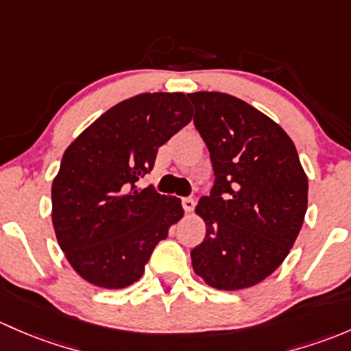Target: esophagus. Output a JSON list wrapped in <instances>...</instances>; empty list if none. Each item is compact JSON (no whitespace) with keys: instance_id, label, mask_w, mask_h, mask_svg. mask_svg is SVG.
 Returning <instances> with one entry per match:
<instances>
[{"instance_id":"obj_1","label":"esophagus","mask_w":351,"mask_h":351,"mask_svg":"<svg viewBox=\"0 0 351 351\" xmlns=\"http://www.w3.org/2000/svg\"><path fill=\"white\" fill-rule=\"evenodd\" d=\"M194 206H196V201H194L193 197H184L182 199V208L186 213H193Z\"/></svg>"}]
</instances>
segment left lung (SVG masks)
<instances>
[{
    "label": "left lung",
    "instance_id": "obj_1",
    "mask_svg": "<svg viewBox=\"0 0 351 351\" xmlns=\"http://www.w3.org/2000/svg\"><path fill=\"white\" fill-rule=\"evenodd\" d=\"M187 97L215 171L196 206L206 237L191 252L193 269L219 291L252 287L291 252L308 209V176L287 133L262 111L225 93Z\"/></svg>",
    "mask_w": 351,
    "mask_h": 351
}]
</instances>
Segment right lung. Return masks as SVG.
Returning a JSON list of instances; mask_svg holds the SVG:
<instances>
[{
	"label": "right lung",
	"instance_id": "1",
	"mask_svg": "<svg viewBox=\"0 0 351 351\" xmlns=\"http://www.w3.org/2000/svg\"><path fill=\"white\" fill-rule=\"evenodd\" d=\"M191 118L184 93H143L110 108L64 152L52 182V223L67 262L89 284H135L184 216L179 197L135 182Z\"/></svg>",
	"mask_w": 351,
	"mask_h": 351
}]
</instances>
